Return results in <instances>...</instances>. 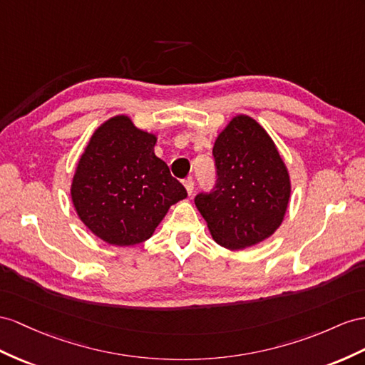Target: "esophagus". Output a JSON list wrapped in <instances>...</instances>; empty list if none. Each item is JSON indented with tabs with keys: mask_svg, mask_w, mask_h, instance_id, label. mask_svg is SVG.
<instances>
[{
	"mask_svg": "<svg viewBox=\"0 0 365 365\" xmlns=\"http://www.w3.org/2000/svg\"><path fill=\"white\" fill-rule=\"evenodd\" d=\"M183 185H185V188H186V192H188L190 195H192V192H194V180L192 179H186L183 182Z\"/></svg>",
	"mask_w": 365,
	"mask_h": 365,
	"instance_id": "1",
	"label": "esophagus"
}]
</instances>
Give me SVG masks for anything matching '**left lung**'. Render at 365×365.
I'll return each mask as SVG.
<instances>
[{
	"label": "left lung",
	"instance_id": "1",
	"mask_svg": "<svg viewBox=\"0 0 365 365\" xmlns=\"http://www.w3.org/2000/svg\"><path fill=\"white\" fill-rule=\"evenodd\" d=\"M217 180L194 203L212 239L228 250H244L280 227L292 183L274 142L256 120L236 115L212 148Z\"/></svg>",
	"mask_w": 365,
	"mask_h": 365
}]
</instances>
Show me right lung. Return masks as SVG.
Instances as JSON below:
<instances>
[{
	"instance_id": "obj_1",
	"label": "right lung",
	"mask_w": 365,
	"mask_h": 365,
	"mask_svg": "<svg viewBox=\"0 0 365 365\" xmlns=\"http://www.w3.org/2000/svg\"><path fill=\"white\" fill-rule=\"evenodd\" d=\"M157 137L126 115L92 134L73 174L71 197L81 222L109 245L129 247L153 236L185 186L154 154Z\"/></svg>"
}]
</instances>
